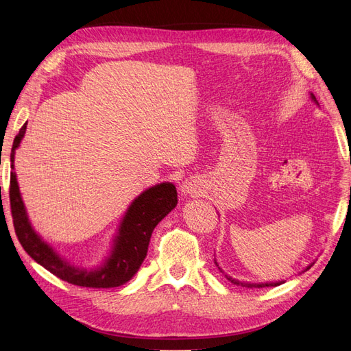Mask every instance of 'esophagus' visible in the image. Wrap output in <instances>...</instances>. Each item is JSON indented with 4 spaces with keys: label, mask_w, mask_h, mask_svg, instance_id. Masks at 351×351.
Instances as JSON below:
<instances>
[{
    "label": "esophagus",
    "mask_w": 351,
    "mask_h": 351,
    "mask_svg": "<svg viewBox=\"0 0 351 351\" xmlns=\"http://www.w3.org/2000/svg\"><path fill=\"white\" fill-rule=\"evenodd\" d=\"M202 186L204 184H202V180L199 177H189L180 186V190L184 196H193L202 192Z\"/></svg>",
    "instance_id": "esophagus-1"
}]
</instances>
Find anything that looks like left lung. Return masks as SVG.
<instances>
[{"label":"left lung","instance_id":"1","mask_svg":"<svg viewBox=\"0 0 351 351\" xmlns=\"http://www.w3.org/2000/svg\"><path fill=\"white\" fill-rule=\"evenodd\" d=\"M311 98H312V101H315V102L317 104V101H316V98H315V95H313V93H311ZM317 105H319V104H317ZM215 265L218 267L217 261H215ZM312 265H313V263H311L309 267H307L303 272H306L307 269H311V268H312ZM218 269H219L222 274H224L226 277H227V280H228V281H231L232 284L241 285V287H247V289H262V287H269V285L275 287V285H281V284H284V281H277V282H246V281H240V280H236V278H231V277H228V275H227L224 271H222L219 267H218Z\"/></svg>","mask_w":351,"mask_h":351}]
</instances>
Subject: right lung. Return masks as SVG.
I'll return each instance as SVG.
<instances>
[{"label": "right lung", "instance_id": "right-lung-1", "mask_svg": "<svg viewBox=\"0 0 351 351\" xmlns=\"http://www.w3.org/2000/svg\"><path fill=\"white\" fill-rule=\"evenodd\" d=\"M26 124L14 137L10 155L12 169H14L16 149L26 133ZM177 202V190L173 183H159L146 189L127 208L108 256L99 267L86 269L71 265L42 240L29 221L16 173L12 171L10 176V205L20 244L32 259L60 280L89 289H112L130 281L146 258L154 228L176 208Z\"/></svg>", "mask_w": 351, "mask_h": 351}]
</instances>
